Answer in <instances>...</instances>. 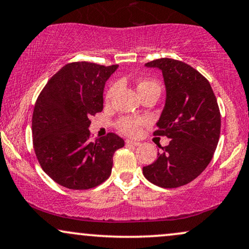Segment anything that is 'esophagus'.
<instances>
[{"label":"esophagus","instance_id":"1","mask_svg":"<svg viewBox=\"0 0 249 249\" xmlns=\"http://www.w3.org/2000/svg\"><path fill=\"white\" fill-rule=\"evenodd\" d=\"M125 143H126V145H132V146H139L140 145L139 142H133V140H130V139L125 140Z\"/></svg>","mask_w":249,"mask_h":249}]
</instances>
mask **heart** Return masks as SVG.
<instances>
[{"label": "heart", "instance_id": "obj_1", "mask_svg": "<svg viewBox=\"0 0 249 249\" xmlns=\"http://www.w3.org/2000/svg\"><path fill=\"white\" fill-rule=\"evenodd\" d=\"M138 91L139 94L142 92L148 90V89H158L160 90L159 88V85L157 82L151 80H142L137 86ZM116 91V86L110 87V89L107 92L106 96V100L110 101L112 98L113 94ZM145 123V119L142 118H136V117H123L118 121V128L119 131H122L123 133L127 134V136H137L140 132V126Z\"/></svg>", "mask_w": 249, "mask_h": 249}]
</instances>
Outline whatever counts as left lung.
<instances>
[{"label": "left lung", "instance_id": "1", "mask_svg": "<svg viewBox=\"0 0 249 249\" xmlns=\"http://www.w3.org/2000/svg\"><path fill=\"white\" fill-rule=\"evenodd\" d=\"M145 66L162 71L166 103L154 136H166L168 146L142 168L161 188L188 184L210 163L220 136V111L210 82L190 65L161 58Z\"/></svg>", "mask_w": 249, "mask_h": 249}]
</instances>
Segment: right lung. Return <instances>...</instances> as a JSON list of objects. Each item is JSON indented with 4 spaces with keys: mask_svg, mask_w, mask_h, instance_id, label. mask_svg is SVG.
Segmentation results:
<instances>
[{
    "mask_svg": "<svg viewBox=\"0 0 249 249\" xmlns=\"http://www.w3.org/2000/svg\"><path fill=\"white\" fill-rule=\"evenodd\" d=\"M118 65L81 61L65 65L39 94L32 115L36 157L53 181L73 190L103 183L112 157L124 146L115 133L90 139V117L103 110L107 80Z\"/></svg>",
    "mask_w": 249,
    "mask_h": 249,
    "instance_id": "right-lung-1",
    "label": "right lung"
}]
</instances>
